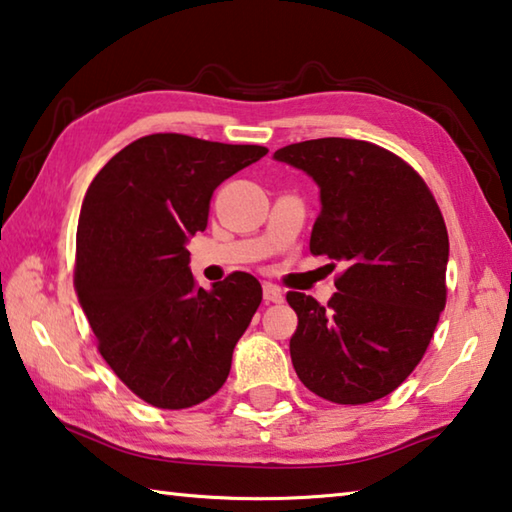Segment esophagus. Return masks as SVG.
<instances>
[{"mask_svg": "<svg viewBox=\"0 0 512 512\" xmlns=\"http://www.w3.org/2000/svg\"><path fill=\"white\" fill-rule=\"evenodd\" d=\"M264 300L266 302H275V305H280V302L284 300V293L280 287H275V284L266 282L264 284Z\"/></svg>", "mask_w": 512, "mask_h": 512, "instance_id": "1", "label": "esophagus"}]
</instances>
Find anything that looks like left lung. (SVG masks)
I'll use <instances>...</instances> for the list:
<instances>
[{
    "label": "left lung",
    "instance_id": "left-lung-1",
    "mask_svg": "<svg viewBox=\"0 0 512 512\" xmlns=\"http://www.w3.org/2000/svg\"><path fill=\"white\" fill-rule=\"evenodd\" d=\"M273 158L316 180L323 207L309 250L343 264L327 307L287 293L298 314L293 368L323 400H381L418 366L447 302L449 237L436 198L409 162L363 140H307Z\"/></svg>",
    "mask_w": 512,
    "mask_h": 512
}]
</instances>
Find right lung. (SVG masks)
Masks as SVG:
<instances>
[{"label":"right lung","instance_id":"right-lung-1","mask_svg":"<svg viewBox=\"0 0 512 512\" xmlns=\"http://www.w3.org/2000/svg\"><path fill=\"white\" fill-rule=\"evenodd\" d=\"M266 153L257 144L155 133L112 155L88 187L76 230V296L101 357L151 406L189 409L230 375L262 284L235 271L205 291L185 244L205 230L214 189Z\"/></svg>","mask_w":512,"mask_h":512}]
</instances>
